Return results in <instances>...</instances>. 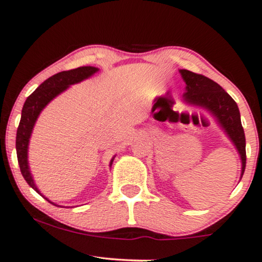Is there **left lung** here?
Returning a JSON list of instances; mask_svg holds the SVG:
<instances>
[{"label": "left lung", "instance_id": "obj_1", "mask_svg": "<svg viewBox=\"0 0 262 262\" xmlns=\"http://www.w3.org/2000/svg\"><path fill=\"white\" fill-rule=\"evenodd\" d=\"M179 72L186 84L183 101L186 104L205 109L215 117L217 123L236 148L241 158V179L246 168V138L236 102L222 86L208 77L189 70H179Z\"/></svg>", "mask_w": 262, "mask_h": 262}]
</instances>
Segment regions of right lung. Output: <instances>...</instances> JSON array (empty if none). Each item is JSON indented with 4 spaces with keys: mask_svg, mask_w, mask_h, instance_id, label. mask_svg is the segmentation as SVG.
I'll list each match as a JSON object with an SVG mask.
<instances>
[{
    "mask_svg": "<svg viewBox=\"0 0 262 262\" xmlns=\"http://www.w3.org/2000/svg\"><path fill=\"white\" fill-rule=\"evenodd\" d=\"M99 71L98 68H94V66H82V68H77L70 71H62L56 73V75L50 77L45 82L40 84L34 93L29 95L27 99H26L24 108L21 112V120L19 123V128H17L16 133V154H17V161L20 165L21 174L29 186L33 190H35L40 196H42L47 202L51 204L59 206L51 202L49 198H46L43 194L40 192L38 187L34 184V179H33L31 169H29L28 165V145L29 139H31L33 128L38 120L40 113L45 109V106L56 98L58 95L64 93L66 89L73 84L80 83L84 79L90 78L91 76L95 75L96 72ZM115 158V157H114ZM114 158L110 160L109 166L112 167Z\"/></svg>",
    "mask_w": 262,
    "mask_h": 262,
    "instance_id": "1",
    "label": "right lung"
}]
</instances>
